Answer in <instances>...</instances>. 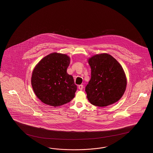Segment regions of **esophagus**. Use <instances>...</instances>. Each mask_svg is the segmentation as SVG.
Listing matches in <instances>:
<instances>
[{
	"mask_svg": "<svg viewBox=\"0 0 153 153\" xmlns=\"http://www.w3.org/2000/svg\"><path fill=\"white\" fill-rule=\"evenodd\" d=\"M79 89H80V90H82V89H83V85H79Z\"/></svg>",
	"mask_w": 153,
	"mask_h": 153,
	"instance_id": "esophagus-1",
	"label": "esophagus"
}]
</instances>
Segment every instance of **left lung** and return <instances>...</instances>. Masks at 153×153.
Segmentation results:
<instances>
[{
    "mask_svg": "<svg viewBox=\"0 0 153 153\" xmlns=\"http://www.w3.org/2000/svg\"><path fill=\"white\" fill-rule=\"evenodd\" d=\"M88 62L91 69V80L85 87L89 102L96 106L105 107L119 100L127 85L121 65L107 53L96 54Z\"/></svg>",
    "mask_w": 153,
    "mask_h": 153,
    "instance_id": "1",
    "label": "left lung"
}]
</instances>
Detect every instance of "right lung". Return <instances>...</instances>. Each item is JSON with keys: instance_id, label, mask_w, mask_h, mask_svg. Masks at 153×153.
<instances>
[{"instance_id": "add662e5", "label": "right lung", "mask_w": 153, "mask_h": 153, "mask_svg": "<svg viewBox=\"0 0 153 153\" xmlns=\"http://www.w3.org/2000/svg\"><path fill=\"white\" fill-rule=\"evenodd\" d=\"M69 64L68 56L52 53L35 66L31 76V85L37 97L44 104L58 107L74 97L77 85L73 76L67 73Z\"/></svg>"}]
</instances>
